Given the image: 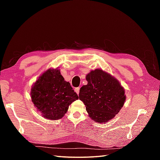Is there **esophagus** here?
I'll list each match as a JSON object with an SVG mask.
<instances>
[{
  "instance_id": "esophagus-1",
  "label": "esophagus",
  "mask_w": 160,
  "mask_h": 160,
  "mask_svg": "<svg viewBox=\"0 0 160 160\" xmlns=\"http://www.w3.org/2000/svg\"><path fill=\"white\" fill-rule=\"evenodd\" d=\"M75 91H76V93L78 95L79 94V92H80V87H77L75 89Z\"/></svg>"
}]
</instances>
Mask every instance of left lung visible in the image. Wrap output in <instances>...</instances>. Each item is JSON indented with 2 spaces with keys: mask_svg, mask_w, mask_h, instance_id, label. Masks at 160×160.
I'll use <instances>...</instances> for the list:
<instances>
[{
  "mask_svg": "<svg viewBox=\"0 0 160 160\" xmlns=\"http://www.w3.org/2000/svg\"><path fill=\"white\" fill-rule=\"evenodd\" d=\"M87 84L80 89L89 116L94 122L105 123L113 119L123 107L125 90L120 82L101 69L91 71L86 76Z\"/></svg>",
  "mask_w": 160,
  "mask_h": 160,
  "instance_id": "8db88e82",
  "label": "left lung"
}]
</instances>
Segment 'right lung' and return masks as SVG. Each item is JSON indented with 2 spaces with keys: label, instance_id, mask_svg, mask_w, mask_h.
I'll list each match as a JSON object with an SVG mask.
<instances>
[{
  "label": "right lung",
  "instance_id": "obj_1",
  "mask_svg": "<svg viewBox=\"0 0 160 160\" xmlns=\"http://www.w3.org/2000/svg\"><path fill=\"white\" fill-rule=\"evenodd\" d=\"M31 98L43 118L57 120L65 115L69 105L78 96L70 83L64 80L60 70L50 68L33 84Z\"/></svg>",
  "mask_w": 160,
  "mask_h": 160
}]
</instances>
